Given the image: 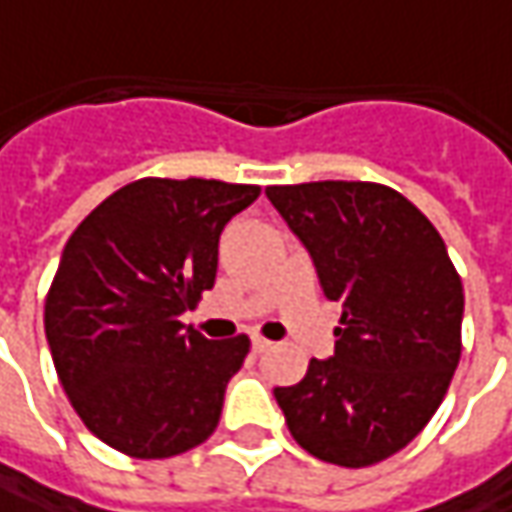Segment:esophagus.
I'll return each instance as SVG.
<instances>
[{
  "label": "esophagus",
  "instance_id": "34e87169",
  "mask_svg": "<svg viewBox=\"0 0 512 512\" xmlns=\"http://www.w3.org/2000/svg\"><path fill=\"white\" fill-rule=\"evenodd\" d=\"M272 349V341H266V338H252V352L255 355H263V352H269Z\"/></svg>",
  "mask_w": 512,
  "mask_h": 512
}]
</instances>
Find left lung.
Returning a JSON list of instances; mask_svg holds the SVG:
<instances>
[{
    "label": "left lung",
    "mask_w": 512,
    "mask_h": 512,
    "mask_svg": "<svg viewBox=\"0 0 512 512\" xmlns=\"http://www.w3.org/2000/svg\"><path fill=\"white\" fill-rule=\"evenodd\" d=\"M266 197L341 303L332 358L275 398L309 456L369 467L427 427L461 358L464 289L435 226L378 183L269 186Z\"/></svg>",
    "instance_id": "obj_1"
}]
</instances>
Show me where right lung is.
<instances>
[{"label":"right lung","instance_id":"obj_1","mask_svg":"<svg viewBox=\"0 0 512 512\" xmlns=\"http://www.w3.org/2000/svg\"><path fill=\"white\" fill-rule=\"evenodd\" d=\"M257 186L145 177L68 237L45 300V338L82 424L134 458H171L217 430L249 338L183 329L217 275L220 232Z\"/></svg>","mask_w":512,"mask_h":512}]
</instances>
